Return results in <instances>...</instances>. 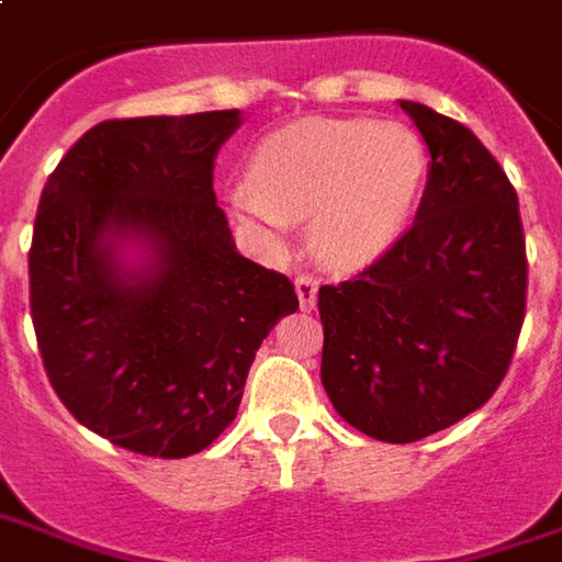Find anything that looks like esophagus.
Listing matches in <instances>:
<instances>
[{
	"label": "esophagus",
	"instance_id": "34e87169",
	"mask_svg": "<svg viewBox=\"0 0 562 562\" xmlns=\"http://www.w3.org/2000/svg\"><path fill=\"white\" fill-rule=\"evenodd\" d=\"M296 296H300V306L306 308H315V296H318V281L312 278V274H300L296 281Z\"/></svg>",
	"mask_w": 562,
	"mask_h": 562
}]
</instances>
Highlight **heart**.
Returning a JSON list of instances; mask_svg holds the SVG:
<instances>
[{
  "mask_svg": "<svg viewBox=\"0 0 562 562\" xmlns=\"http://www.w3.org/2000/svg\"><path fill=\"white\" fill-rule=\"evenodd\" d=\"M427 164L424 138L405 123L303 120L256 145L232 203L266 232L312 216V250L352 269L405 232Z\"/></svg>",
  "mask_w": 562,
  "mask_h": 562,
  "instance_id": "heart-1",
  "label": "heart"
}]
</instances>
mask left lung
Instances as JSON below:
<instances>
[{
    "mask_svg": "<svg viewBox=\"0 0 562 562\" xmlns=\"http://www.w3.org/2000/svg\"><path fill=\"white\" fill-rule=\"evenodd\" d=\"M430 148L412 228L340 284H322V383L346 424L417 442L483 408L526 318V237L507 172L464 123L398 101Z\"/></svg>",
    "mask_w": 562,
    "mask_h": 562,
    "instance_id": "8db88e82",
    "label": "left lung"
}]
</instances>
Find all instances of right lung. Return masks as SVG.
Returning <instances> with one entry per match:
<instances>
[{"mask_svg": "<svg viewBox=\"0 0 562 562\" xmlns=\"http://www.w3.org/2000/svg\"><path fill=\"white\" fill-rule=\"evenodd\" d=\"M237 111L104 120L48 176L30 244L43 368L82 427L148 458L216 442L256 349L300 308L288 274L235 250L213 160ZM155 262L126 273L115 244Z\"/></svg>", "mask_w": 562, "mask_h": 562, "instance_id": "right-lung-1", "label": "right lung"}]
</instances>
